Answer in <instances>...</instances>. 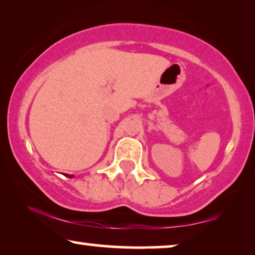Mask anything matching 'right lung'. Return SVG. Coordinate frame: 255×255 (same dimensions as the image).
Instances as JSON below:
<instances>
[{
    "label": "right lung",
    "mask_w": 255,
    "mask_h": 255,
    "mask_svg": "<svg viewBox=\"0 0 255 255\" xmlns=\"http://www.w3.org/2000/svg\"><path fill=\"white\" fill-rule=\"evenodd\" d=\"M66 176H69V177H72L71 175H68V174H66Z\"/></svg>",
    "instance_id": "right-lung-1"
}]
</instances>
